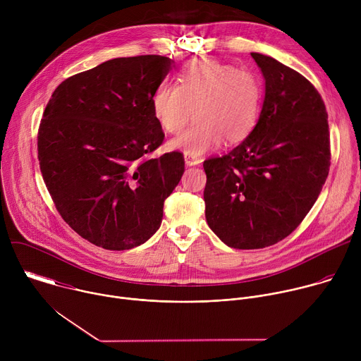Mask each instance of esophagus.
<instances>
[{"label":"esophagus","instance_id":"esophagus-1","mask_svg":"<svg viewBox=\"0 0 361 361\" xmlns=\"http://www.w3.org/2000/svg\"><path fill=\"white\" fill-rule=\"evenodd\" d=\"M184 160H185V164H187L188 167H191V166H198V164L201 163V160H200L198 157L191 156V154H184Z\"/></svg>","mask_w":361,"mask_h":361}]
</instances>
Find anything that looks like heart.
Wrapping results in <instances>:
<instances>
[{"instance_id": "1", "label": "heart", "mask_w": 361, "mask_h": 361, "mask_svg": "<svg viewBox=\"0 0 361 361\" xmlns=\"http://www.w3.org/2000/svg\"><path fill=\"white\" fill-rule=\"evenodd\" d=\"M152 116L169 134H178L194 114L195 123L169 142L170 149L200 157L224 140H245L259 121L263 82L252 71L216 60L184 66L178 84L164 82L152 95Z\"/></svg>"}]
</instances>
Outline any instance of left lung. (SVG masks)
Returning a JSON list of instances; mask_svg holds the SVG:
<instances>
[{
    "mask_svg": "<svg viewBox=\"0 0 361 361\" xmlns=\"http://www.w3.org/2000/svg\"><path fill=\"white\" fill-rule=\"evenodd\" d=\"M266 80L252 133L228 154L205 160V219L231 248L255 250L291 234L312 210L330 169L324 101L293 68L259 53Z\"/></svg>",
    "mask_w": 361,
    "mask_h": 361,
    "instance_id": "obj_1",
    "label": "left lung"
}]
</instances>
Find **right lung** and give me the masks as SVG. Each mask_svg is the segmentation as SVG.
<instances>
[{"mask_svg": "<svg viewBox=\"0 0 361 361\" xmlns=\"http://www.w3.org/2000/svg\"><path fill=\"white\" fill-rule=\"evenodd\" d=\"M173 67L163 56L114 59L63 81L38 128L44 183L64 221L106 250L145 243L184 173L181 152L149 154L164 133L152 95Z\"/></svg>", "mask_w": 361, "mask_h": 361, "instance_id": "add662e5", "label": "right lung"}]
</instances>
